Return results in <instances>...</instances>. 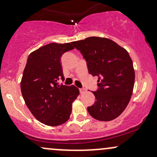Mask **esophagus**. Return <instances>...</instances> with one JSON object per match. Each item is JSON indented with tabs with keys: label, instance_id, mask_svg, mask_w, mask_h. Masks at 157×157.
Wrapping results in <instances>:
<instances>
[{
	"label": "esophagus",
	"instance_id": "34e87169",
	"mask_svg": "<svg viewBox=\"0 0 157 157\" xmlns=\"http://www.w3.org/2000/svg\"><path fill=\"white\" fill-rule=\"evenodd\" d=\"M86 89H84V88H82V89H80V92L81 94L86 92Z\"/></svg>",
	"mask_w": 157,
	"mask_h": 157
}]
</instances>
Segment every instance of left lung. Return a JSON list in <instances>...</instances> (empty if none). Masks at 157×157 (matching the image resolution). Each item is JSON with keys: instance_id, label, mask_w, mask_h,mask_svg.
<instances>
[{"instance_id": "8db88e82", "label": "left lung", "mask_w": 157, "mask_h": 157, "mask_svg": "<svg viewBox=\"0 0 157 157\" xmlns=\"http://www.w3.org/2000/svg\"><path fill=\"white\" fill-rule=\"evenodd\" d=\"M86 59L89 74L98 77V89L92 91L94 104L87 108L92 117L111 121L123 112L134 89L135 73L124 48L105 37H90L71 42Z\"/></svg>"}]
</instances>
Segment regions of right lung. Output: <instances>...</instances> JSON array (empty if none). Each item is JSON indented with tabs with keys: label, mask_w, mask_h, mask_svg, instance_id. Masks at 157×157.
<instances>
[{
	"label": "right lung",
	"mask_w": 157,
	"mask_h": 157,
	"mask_svg": "<svg viewBox=\"0 0 157 157\" xmlns=\"http://www.w3.org/2000/svg\"><path fill=\"white\" fill-rule=\"evenodd\" d=\"M71 44L45 45L29 55L21 82L23 97L38 121L46 125H62L69 119L72 102L80 94L74 85H59L64 80L60 59L74 49Z\"/></svg>",
	"instance_id": "add662e5"
}]
</instances>
